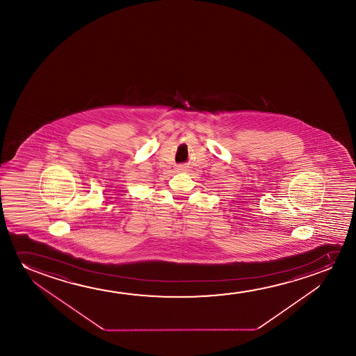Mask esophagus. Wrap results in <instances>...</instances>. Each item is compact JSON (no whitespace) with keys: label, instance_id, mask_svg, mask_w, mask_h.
Masks as SVG:
<instances>
[{"label":"esophagus","instance_id":"34e87169","mask_svg":"<svg viewBox=\"0 0 356 356\" xmlns=\"http://www.w3.org/2000/svg\"><path fill=\"white\" fill-rule=\"evenodd\" d=\"M177 170L186 171V166L185 165H179V166H177Z\"/></svg>","mask_w":356,"mask_h":356}]
</instances>
